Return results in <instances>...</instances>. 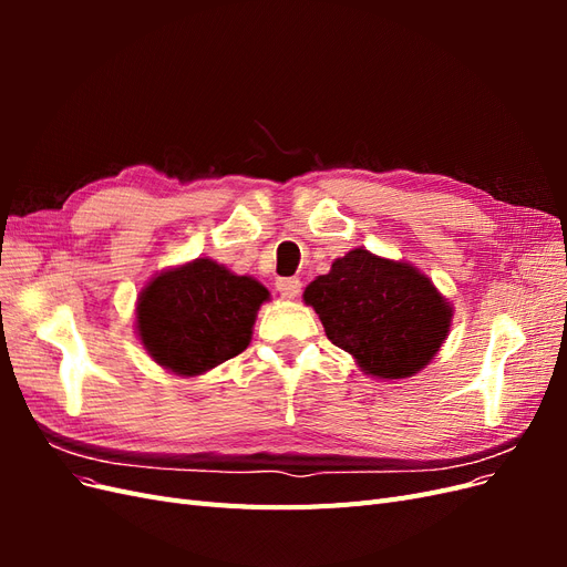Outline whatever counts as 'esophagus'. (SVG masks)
Listing matches in <instances>:
<instances>
[{
	"label": "esophagus",
	"mask_w": 567,
	"mask_h": 567,
	"mask_svg": "<svg viewBox=\"0 0 567 567\" xmlns=\"http://www.w3.org/2000/svg\"><path fill=\"white\" fill-rule=\"evenodd\" d=\"M300 288H302V284H300V279H296V277L277 279V290H279V296H281V298H286V300H296V298L300 296Z\"/></svg>",
	"instance_id": "34e87169"
}]
</instances>
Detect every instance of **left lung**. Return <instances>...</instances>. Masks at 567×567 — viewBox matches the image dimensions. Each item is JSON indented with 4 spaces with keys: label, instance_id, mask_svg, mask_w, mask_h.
Instances as JSON below:
<instances>
[{
    "label": "left lung",
    "instance_id": "8db88e82",
    "mask_svg": "<svg viewBox=\"0 0 567 567\" xmlns=\"http://www.w3.org/2000/svg\"><path fill=\"white\" fill-rule=\"evenodd\" d=\"M336 348L375 379H409L450 336L452 305L414 265L367 248L338 257L302 293Z\"/></svg>",
    "mask_w": 567,
    "mask_h": 567
}]
</instances>
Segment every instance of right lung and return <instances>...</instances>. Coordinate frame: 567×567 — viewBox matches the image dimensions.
Instances as JSON below:
<instances>
[{"label": "right lung", "mask_w": 567, "mask_h": 567, "mask_svg": "<svg viewBox=\"0 0 567 567\" xmlns=\"http://www.w3.org/2000/svg\"><path fill=\"white\" fill-rule=\"evenodd\" d=\"M269 290L210 257L156 274L136 300V336L163 369L200 375L250 346Z\"/></svg>", "instance_id": "obj_1"}]
</instances>
